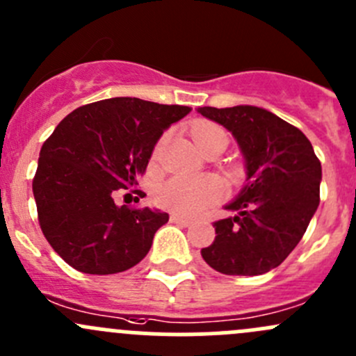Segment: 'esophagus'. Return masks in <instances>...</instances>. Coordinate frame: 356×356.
Returning <instances> with one entry per match:
<instances>
[{
    "label": "esophagus",
    "mask_w": 356,
    "mask_h": 356,
    "mask_svg": "<svg viewBox=\"0 0 356 356\" xmlns=\"http://www.w3.org/2000/svg\"><path fill=\"white\" fill-rule=\"evenodd\" d=\"M170 222H174V224L182 225V227H189V225L193 224V222L189 220V218L181 217V215H170Z\"/></svg>",
    "instance_id": "34e87169"
}]
</instances>
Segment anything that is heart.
Segmentation results:
<instances>
[{
  "label": "heart",
  "instance_id": "b5f03b06",
  "mask_svg": "<svg viewBox=\"0 0 356 356\" xmlns=\"http://www.w3.org/2000/svg\"><path fill=\"white\" fill-rule=\"evenodd\" d=\"M213 139H225L227 136L217 125H200L195 131V141L200 149H203ZM165 139H160L155 148V156L160 155L161 148H163ZM224 195V188H222L220 181L211 175H204V177H184V175H177V177L168 179L167 182L158 188L156 201L160 207L167 208V210L175 211L181 215H198L210 204L220 201Z\"/></svg>",
  "mask_w": 356,
  "mask_h": 356
}]
</instances>
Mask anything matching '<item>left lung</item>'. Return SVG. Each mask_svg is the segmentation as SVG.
<instances>
[{"mask_svg":"<svg viewBox=\"0 0 356 356\" xmlns=\"http://www.w3.org/2000/svg\"><path fill=\"white\" fill-rule=\"evenodd\" d=\"M198 113L232 132L245 156L246 184L213 224L203 260L225 275H260L279 267L303 238L321 201L322 167L312 143L272 111L239 105Z\"/></svg>","mask_w":356,"mask_h":356,"instance_id":"1","label":"left lung"}]
</instances>
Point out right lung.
Returning <instances> with one entry per match:
<instances>
[{"label": "right lung", "mask_w": 356, "mask_h": 356, "mask_svg": "<svg viewBox=\"0 0 356 356\" xmlns=\"http://www.w3.org/2000/svg\"><path fill=\"white\" fill-rule=\"evenodd\" d=\"M191 111L139 98H110L68 113L42 145L32 181L41 231L75 270L108 275L148 254L168 213L118 207L138 184L165 129ZM139 196L145 193L134 189Z\"/></svg>", "instance_id": "1"}]
</instances>
